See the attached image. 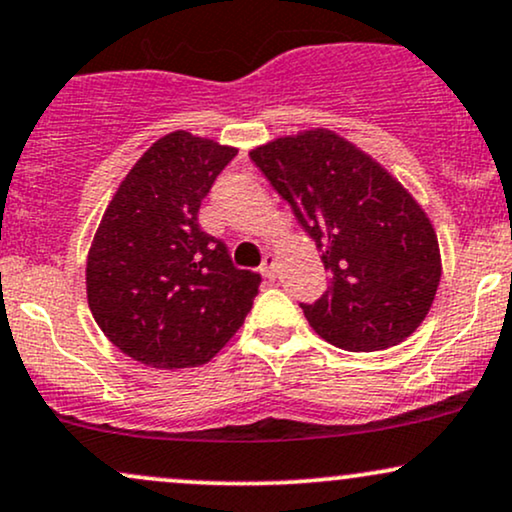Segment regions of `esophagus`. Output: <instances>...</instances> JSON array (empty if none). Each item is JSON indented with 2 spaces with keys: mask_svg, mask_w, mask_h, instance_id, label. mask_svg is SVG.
<instances>
[{
  "mask_svg": "<svg viewBox=\"0 0 512 512\" xmlns=\"http://www.w3.org/2000/svg\"><path fill=\"white\" fill-rule=\"evenodd\" d=\"M276 272H279V257H276L274 252H267L262 262V274L267 276V279H276Z\"/></svg>",
  "mask_w": 512,
  "mask_h": 512,
  "instance_id": "esophagus-1",
  "label": "esophagus"
}]
</instances>
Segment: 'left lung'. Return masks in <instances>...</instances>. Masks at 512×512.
<instances>
[{
  "label": "left lung",
  "instance_id": "left-lung-1",
  "mask_svg": "<svg viewBox=\"0 0 512 512\" xmlns=\"http://www.w3.org/2000/svg\"><path fill=\"white\" fill-rule=\"evenodd\" d=\"M252 162L310 233L331 286L307 322L331 346H398L427 317L441 279L436 231L408 188L367 152L310 128L250 150Z\"/></svg>",
  "mask_w": 512,
  "mask_h": 512
}]
</instances>
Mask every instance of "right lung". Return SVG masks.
Instances as JSON below:
<instances>
[{"label":"right lung","mask_w":512,"mask_h":512,"mask_svg":"<svg viewBox=\"0 0 512 512\" xmlns=\"http://www.w3.org/2000/svg\"><path fill=\"white\" fill-rule=\"evenodd\" d=\"M236 152L188 131L166 133L104 209L85 264L88 305L102 334L140 365H205L260 293V274L233 267L226 245L197 224Z\"/></svg>","instance_id":"right-lung-1"}]
</instances>
